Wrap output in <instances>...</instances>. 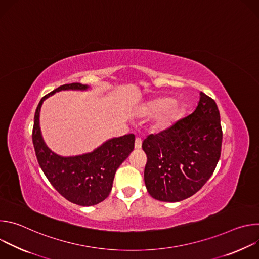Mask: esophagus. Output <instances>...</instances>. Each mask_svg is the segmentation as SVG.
<instances>
[{"instance_id": "obj_1", "label": "esophagus", "mask_w": 259, "mask_h": 259, "mask_svg": "<svg viewBox=\"0 0 259 259\" xmlns=\"http://www.w3.org/2000/svg\"><path fill=\"white\" fill-rule=\"evenodd\" d=\"M141 144H142V140H141V138L136 137V139H135V149H140V147H141Z\"/></svg>"}]
</instances>
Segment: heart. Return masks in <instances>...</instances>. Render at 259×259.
<instances>
[{
  "mask_svg": "<svg viewBox=\"0 0 259 259\" xmlns=\"http://www.w3.org/2000/svg\"><path fill=\"white\" fill-rule=\"evenodd\" d=\"M174 100L171 97H162L147 103L142 114L145 116H157V127L159 128H167L174 121L177 114V106L173 104Z\"/></svg>",
  "mask_w": 259,
  "mask_h": 259,
  "instance_id": "1",
  "label": "heart"
}]
</instances>
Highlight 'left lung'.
Wrapping results in <instances>:
<instances>
[{
	"label": "left lung",
	"instance_id": "8db88e82",
	"mask_svg": "<svg viewBox=\"0 0 259 259\" xmlns=\"http://www.w3.org/2000/svg\"><path fill=\"white\" fill-rule=\"evenodd\" d=\"M221 143L223 129L217 104L201 92L194 113L143 140L147 192L163 202L190 198L213 174Z\"/></svg>",
	"mask_w": 259,
	"mask_h": 259
}]
</instances>
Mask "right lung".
Instances as JSON below:
<instances>
[{"label": "right lung", "mask_w": 259, "mask_h": 259, "mask_svg": "<svg viewBox=\"0 0 259 259\" xmlns=\"http://www.w3.org/2000/svg\"><path fill=\"white\" fill-rule=\"evenodd\" d=\"M87 88L81 83L64 84L46 94L35 109L32 128L35 156L47 179L63 198L80 206L96 205L108 197L116 171L133 151L135 142L134 134H127L107 140L90 154L69 158L60 157L48 149L39 125L43 101L60 90Z\"/></svg>", "instance_id": "1"}]
</instances>
